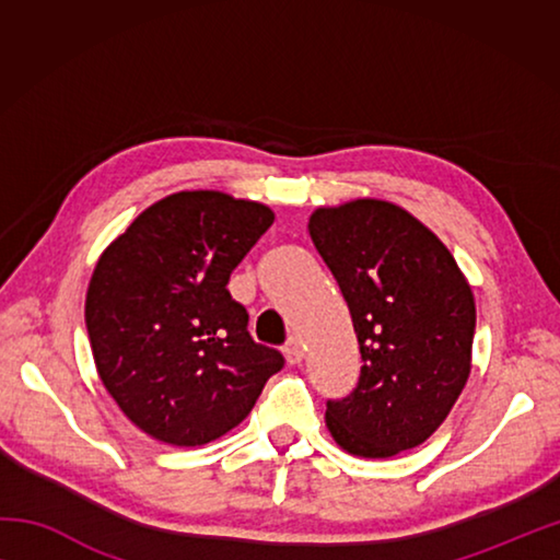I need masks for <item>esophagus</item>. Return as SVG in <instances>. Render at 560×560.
<instances>
[{
  "label": "esophagus",
  "mask_w": 560,
  "mask_h": 560,
  "mask_svg": "<svg viewBox=\"0 0 560 560\" xmlns=\"http://www.w3.org/2000/svg\"><path fill=\"white\" fill-rule=\"evenodd\" d=\"M283 353H287L289 363H293V365L301 363V358H303V340L299 336H291L287 340V346H283Z\"/></svg>",
  "instance_id": "esophagus-1"
}]
</instances>
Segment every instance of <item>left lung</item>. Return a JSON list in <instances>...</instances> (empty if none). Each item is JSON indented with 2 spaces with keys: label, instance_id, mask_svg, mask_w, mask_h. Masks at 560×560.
<instances>
[{
  "label": "left lung",
  "instance_id": "8db88e82",
  "mask_svg": "<svg viewBox=\"0 0 560 560\" xmlns=\"http://www.w3.org/2000/svg\"><path fill=\"white\" fill-rule=\"evenodd\" d=\"M358 336L353 390L326 402L334 440L358 457L422 444L457 402L471 368L477 308L457 261L402 207L355 200L311 214Z\"/></svg>",
  "mask_w": 560,
  "mask_h": 560
}]
</instances>
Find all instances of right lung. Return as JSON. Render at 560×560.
Returning a JSON list of instances; mask_svg holds the SVG:
<instances>
[{
    "instance_id": "1",
    "label": "right lung",
    "mask_w": 560,
    "mask_h": 560,
    "mask_svg": "<svg viewBox=\"0 0 560 560\" xmlns=\"http://www.w3.org/2000/svg\"><path fill=\"white\" fill-rule=\"evenodd\" d=\"M273 212L230 195L177 192L138 217L96 264L86 328L98 375L150 438L197 447L236 428L281 350L249 334L232 271Z\"/></svg>"
}]
</instances>
